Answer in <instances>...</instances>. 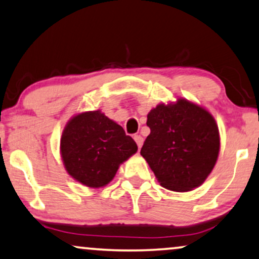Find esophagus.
I'll return each instance as SVG.
<instances>
[{"mask_svg":"<svg viewBox=\"0 0 259 259\" xmlns=\"http://www.w3.org/2000/svg\"><path fill=\"white\" fill-rule=\"evenodd\" d=\"M134 140H135V142L137 143L139 149H141V147H142V144H143V137L141 135H135L134 136Z\"/></svg>","mask_w":259,"mask_h":259,"instance_id":"esophagus-1","label":"esophagus"}]
</instances>
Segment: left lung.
I'll return each instance as SVG.
<instances>
[{
	"label": "left lung",
	"mask_w": 259,
	"mask_h": 259,
	"mask_svg": "<svg viewBox=\"0 0 259 259\" xmlns=\"http://www.w3.org/2000/svg\"><path fill=\"white\" fill-rule=\"evenodd\" d=\"M150 134L141 155L164 188L187 192L206 180L218 158L220 140L207 110L186 99L158 104L148 113Z\"/></svg>",
	"instance_id": "1"
}]
</instances>
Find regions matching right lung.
Masks as SVG:
<instances>
[{
    "instance_id": "1",
    "label": "right lung",
    "mask_w": 259,
    "mask_h": 259,
    "mask_svg": "<svg viewBox=\"0 0 259 259\" xmlns=\"http://www.w3.org/2000/svg\"><path fill=\"white\" fill-rule=\"evenodd\" d=\"M61 157L72 178L92 188L108 185L119 164L137 151L123 127L101 111L82 112L65 126Z\"/></svg>"
}]
</instances>
